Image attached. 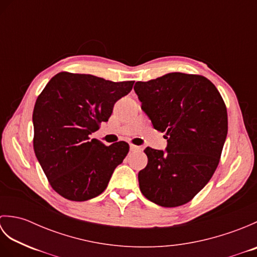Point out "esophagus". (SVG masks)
I'll use <instances>...</instances> for the list:
<instances>
[{
  "mask_svg": "<svg viewBox=\"0 0 257 257\" xmlns=\"http://www.w3.org/2000/svg\"><path fill=\"white\" fill-rule=\"evenodd\" d=\"M140 148L138 146H135V145H130V150L132 151H137V150H139Z\"/></svg>",
  "mask_w": 257,
  "mask_h": 257,
  "instance_id": "esophagus-1",
  "label": "esophagus"
}]
</instances>
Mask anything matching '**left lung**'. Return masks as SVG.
<instances>
[{"mask_svg": "<svg viewBox=\"0 0 257 257\" xmlns=\"http://www.w3.org/2000/svg\"><path fill=\"white\" fill-rule=\"evenodd\" d=\"M134 89L154 128L166 133V151L145 149L140 191L154 203L180 206L210 181L227 135V112L219 90L201 75L169 73Z\"/></svg>", "mask_w": 257, "mask_h": 257, "instance_id": "1", "label": "left lung"}]
</instances>
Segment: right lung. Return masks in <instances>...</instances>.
<instances>
[{
	"mask_svg": "<svg viewBox=\"0 0 257 257\" xmlns=\"http://www.w3.org/2000/svg\"><path fill=\"white\" fill-rule=\"evenodd\" d=\"M134 83L62 72L37 97L33 111L35 156L63 198L79 202L96 198L127 156L124 141L105 146L90 135L108 121L114 102L129 94Z\"/></svg>",
	"mask_w": 257,
	"mask_h": 257,
	"instance_id": "obj_1",
	"label": "right lung"
}]
</instances>
